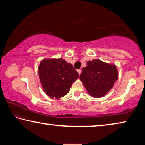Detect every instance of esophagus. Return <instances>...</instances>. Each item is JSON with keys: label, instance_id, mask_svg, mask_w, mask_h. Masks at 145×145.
Masks as SVG:
<instances>
[{"label": "esophagus", "instance_id": "obj_1", "mask_svg": "<svg viewBox=\"0 0 145 145\" xmlns=\"http://www.w3.org/2000/svg\"><path fill=\"white\" fill-rule=\"evenodd\" d=\"M77 72H78V73H79V75H81V72H82V70H81V69H79V70H77Z\"/></svg>", "mask_w": 145, "mask_h": 145}]
</instances>
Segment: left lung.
<instances>
[{"mask_svg": "<svg viewBox=\"0 0 145 145\" xmlns=\"http://www.w3.org/2000/svg\"><path fill=\"white\" fill-rule=\"evenodd\" d=\"M118 70L114 64L93 59L86 63L79 79L91 97L100 98L106 95L118 79Z\"/></svg>", "mask_w": 145, "mask_h": 145, "instance_id": "obj_1", "label": "left lung"}]
</instances>
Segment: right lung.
<instances>
[{
    "label": "right lung",
    "mask_w": 145,
    "mask_h": 145,
    "mask_svg": "<svg viewBox=\"0 0 145 145\" xmlns=\"http://www.w3.org/2000/svg\"><path fill=\"white\" fill-rule=\"evenodd\" d=\"M38 73L44 91L52 99L66 95L79 77L72 64L62 58L44 59L38 67Z\"/></svg>",
    "instance_id": "obj_1"
}]
</instances>
